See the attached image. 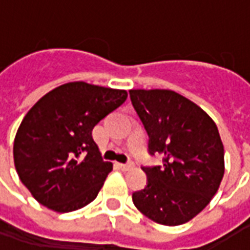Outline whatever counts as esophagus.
<instances>
[{
  "instance_id": "34e87169",
  "label": "esophagus",
  "mask_w": 250,
  "mask_h": 250,
  "mask_svg": "<svg viewBox=\"0 0 250 250\" xmlns=\"http://www.w3.org/2000/svg\"><path fill=\"white\" fill-rule=\"evenodd\" d=\"M119 167L122 168V170H130V168L134 167V163L131 162H127V163H119Z\"/></svg>"
}]
</instances>
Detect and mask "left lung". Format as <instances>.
<instances>
[{"instance_id": "obj_1", "label": "left lung", "mask_w": 250, "mask_h": 250, "mask_svg": "<svg viewBox=\"0 0 250 250\" xmlns=\"http://www.w3.org/2000/svg\"><path fill=\"white\" fill-rule=\"evenodd\" d=\"M130 99L148 135V154L161 166H143L145 188L132 193L138 210L158 224L181 225L208 206L224 177V146L210 116L167 89H131Z\"/></svg>"}]
</instances>
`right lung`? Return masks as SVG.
I'll return each mask as SVG.
<instances>
[{
	"label": "right lung",
	"instance_id": "1",
	"mask_svg": "<svg viewBox=\"0 0 250 250\" xmlns=\"http://www.w3.org/2000/svg\"><path fill=\"white\" fill-rule=\"evenodd\" d=\"M125 99L122 89L66 83L25 115L14 139V165L41 205L68 213L96 198L112 163L103 161L92 130Z\"/></svg>",
	"mask_w": 250,
	"mask_h": 250
}]
</instances>
